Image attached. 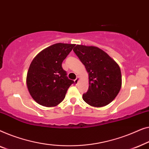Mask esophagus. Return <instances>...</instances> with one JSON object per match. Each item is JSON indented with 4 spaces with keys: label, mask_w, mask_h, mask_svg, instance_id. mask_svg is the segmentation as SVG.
I'll return each instance as SVG.
<instances>
[{
    "label": "esophagus",
    "mask_w": 149,
    "mask_h": 149,
    "mask_svg": "<svg viewBox=\"0 0 149 149\" xmlns=\"http://www.w3.org/2000/svg\"><path fill=\"white\" fill-rule=\"evenodd\" d=\"M79 77H76V79H75V80H74V82H75V84H77L79 82Z\"/></svg>",
    "instance_id": "34e87169"
}]
</instances>
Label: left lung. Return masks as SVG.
Here are the masks:
<instances>
[{
	"instance_id": "1",
	"label": "left lung",
	"mask_w": 149,
	"mask_h": 149,
	"mask_svg": "<svg viewBox=\"0 0 149 149\" xmlns=\"http://www.w3.org/2000/svg\"><path fill=\"white\" fill-rule=\"evenodd\" d=\"M73 51L88 74V91L83 95V100L95 107L107 105L115 99L121 87L119 65L96 47L77 45Z\"/></svg>"
}]
</instances>
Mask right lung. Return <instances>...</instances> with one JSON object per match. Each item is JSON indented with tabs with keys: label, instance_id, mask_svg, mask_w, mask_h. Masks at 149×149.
Returning <instances> with one entry per match:
<instances>
[{
	"label": "right lung",
	"instance_id": "right-lung-1",
	"mask_svg": "<svg viewBox=\"0 0 149 149\" xmlns=\"http://www.w3.org/2000/svg\"><path fill=\"white\" fill-rule=\"evenodd\" d=\"M75 45L54 44L33 58L27 74L26 84L29 93L37 103L51 107L63 100L68 88L74 82L66 76L62 62Z\"/></svg>",
	"mask_w": 149,
	"mask_h": 149
}]
</instances>
